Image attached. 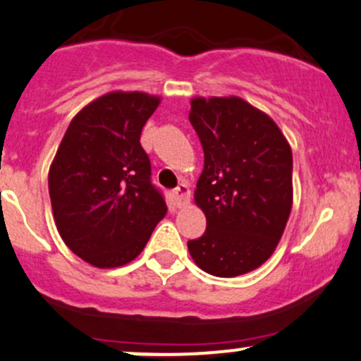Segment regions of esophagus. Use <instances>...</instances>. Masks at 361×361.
<instances>
[{
    "label": "esophagus",
    "mask_w": 361,
    "mask_h": 361,
    "mask_svg": "<svg viewBox=\"0 0 361 361\" xmlns=\"http://www.w3.org/2000/svg\"><path fill=\"white\" fill-rule=\"evenodd\" d=\"M174 200H176L178 205H185L190 202V188L187 183H180L173 192Z\"/></svg>",
    "instance_id": "1"
}]
</instances>
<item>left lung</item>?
<instances>
[{
  "label": "left lung",
  "mask_w": 361,
  "mask_h": 361,
  "mask_svg": "<svg viewBox=\"0 0 361 361\" xmlns=\"http://www.w3.org/2000/svg\"><path fill=\"white\" fill-rule=\"evenodd\" d=\"M190 123L204 149L197 207L207 219L188 252L202 271L236 277L276 250L293 207V154L269 114L245 99L193 97Z\"/></svg>",
  "instance_id": "left-lung-1"
}]
</instances>
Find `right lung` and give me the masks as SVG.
<instances>
[{
    "label": "right lung",
    "mask_w": 361,
    "mask_h": 361,
    "mask_svg": "<svg viewBox=\"0 0 361 361\" xmlns=\"http://www.w3.org/2000/svg\"><path fill=\"white\" fill-rule=\"evenodd\" d=\"M161 97L113 90L84 106L51 162L49 197L58 233L75 255L113 269L140 255L168 212L150 183L140 145Z\"/></svg>",
    "instance_id": "add662e5"
}]
</instances>
